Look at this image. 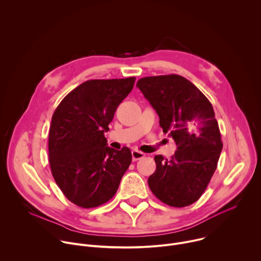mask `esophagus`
<instances>
[{
    "label": "esophagus",
    "instance_id": "34e87169",
    "mask_svg": "<svg viewBox=\"0 0 261 261\" xmlns=\"http://www.w3.org/2000/svg\"><path fill=\"white\" fill-rule=\"evenodd\" d=\"M145 156L144 153L142 152H139V151H132V160L133 161H137V160H140L141 158H143Z\"/></svg>",
    "mask_w": 261,
    "mask_h": 261
}]
</instances>
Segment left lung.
Listing matches in <instances>:
<instances>
[{"label":"left lung","instance_id":"1","mask_svg":"<svg viewBox=\"0 0 261 261\" xmlns=\"http://www.w3.org/2000/svg\"><path fill=\"white\" fill-rule=\"evenodd\" d=\"M136 87L156 110L163 132H169L177 145L171 159L155 157L148 187L167 205H190L206 189L222 151L213 106L191 82L176 74L143 77Z\"/></svg>","mask_w":261,"mask_h":261}]
</instances>
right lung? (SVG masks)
I'll return each instance as SVG.
<instances>
[{
  "label": "right lung",
  "mask_w": 261,
  "mask_h": 261,
  "mask_svg": "<svg viewBox=\"0 0 261 261\" xmlns=\"http://www.w3.org/2000/svg\"><path fill=\"white\" fill-rule=\"evenodd\" d=\"M134 82L135 77L87 81L55 110L48 136L50 169L74 204L91 208L107 202L131 164L130 148L107 146L104 132Z\"/></svg>",
  "instance_id": "add662e5"
}]
</instances>
